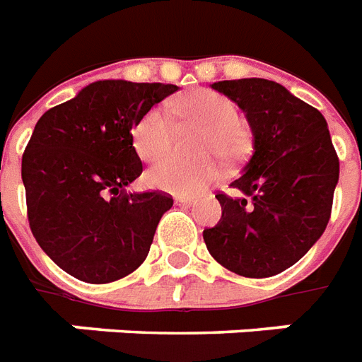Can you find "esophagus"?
<instances>
[{"label": "esophagus", "mask_w": 362, "mask_h": 362, "mask_svg": "<svg viewBox=\"0 0 362 362\" xmlns=\"http://www.w3.org/2000/svg\"><path fill=\"white\" fill-rule=\"evenodd\" d=\"M195 201H197V199L187 197V195H178V197H176V203H178V204H193Z\"/></svg>", "instance_id": "1"}]
</instances>
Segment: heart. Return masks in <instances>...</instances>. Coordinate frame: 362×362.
Returning <instances> with one entry per match:
<instances>
[{
    "instance_id": "b5f03b06",
    "label": "heart",
    "mask_w": 362,
    "mask_h": 362,
    "mask_svg": "<svg viewBox=\"0 0 362 362\" xmlns=\"http://www.w3.org/2000/svg\"><path fill=\"white\" fill-rule=\"evenodd\" d=\"M170 115L182 124L201 127L193 152L197 159L165 158L146 170V184L170 193H199L218 180L221 169L218 153L226 161H237L250 146V129L238 118L237 105L212 90H192L169 105ZM173 127L159 109H150L131 127V146L142 161H156L169 152Z\"/></svg>"
}]
</instances>
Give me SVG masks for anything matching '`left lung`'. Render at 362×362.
I'll return each mask as SVG.
<instances>
[{
    "label": "left lung",
    "mask_w": 362,
    "mask_h": 362,
    "mask_svg": "<svg viewBox=\"0 0 362 362\" xmlns=\"http://www.w3.org/2000/svg\"><path fill=\"white\" fill-rule=\"evenodd\" d=\"M240 107L253 131V156L218 192L221 218L203 231L210 255L246 278H269L295 264L331 220L340 161L320 110L264 78L212 84Z\"/></svg>",
    "instance_id": "obj_1"
}]
</instances>
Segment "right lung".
I'll return each instance as SVG.
<instances>
[{
  "mask_svg": "<svg viewBox=\"0 0 362 362\" xmlns=\"http://www.w3.org/2000/svg\"><path fill=\"white\" fill-rule=\"evenodd\" d=\"M175 84L99 81L39 118L22 156L28 221L42 252L67 274L110 284L150 252L169 193H125L142 163L131 127Z\"/></svg>",
  "mask_w": 362,
  "mask_h": 362,
  "instance_id": "obj_1",
  "label": "right lung"
}]
</instances>
